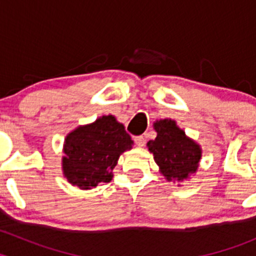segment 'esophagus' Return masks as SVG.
Segmentation results:
<instances>
[{
  "label": "esophagus",
  "mask_w": 256,
  "mask_h": 256,
  "mask_svg": "<svg viewBox=\"0 0 256 256\" xmlns=\"http://www.w3.org/2000/svg\"><path fill=\"white\" fill-rule=\"evenodd\" d=\"M135 144H138V146L142 147V146H144V144H146V138H144V136H136V138H135Z\"/></svg>",
  "instance_id": "34e87169"
}]
</instances>
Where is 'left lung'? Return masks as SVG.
Here are the masks:
<instances>
[{"instance_id": "obj_1", "label": "left lung", "mask_w": 256, "mask_h": 256, "mask_svg": "<svg viewBox=\"0 0 256 256\" xmlns=\"http://www.w3.org/2000/svg\"><path fill=\"white\" fill-rule=\"evenodd\" d=\"M157 136L147 142V147L154 154V162L160 172L171 180H184L198 168L202 157V150L192 138L176 125V121L164 118L154 124Z\"/></svg>"}]
</instances>
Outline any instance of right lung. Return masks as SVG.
Returning <instances> with one entry per match:
<instances>
[{
    "instance_id": "right-lung-1",
    "label": "right lung",
    "mask_w": 256,
    "mask_h": 256,
    "mask_svg": "<svg viewBox=\"0 0 256 256\" xmlns=\"http://www.w3.org/2000/svg\"><path fill=\"white\" fill-rule=\"evenodd\" d=\"M132 140L112 115L79 126L66 138L63 174L69 183L90 190L110 182L112 170L122 152L132 148Z\"/></svg>"
}]
</instances>
